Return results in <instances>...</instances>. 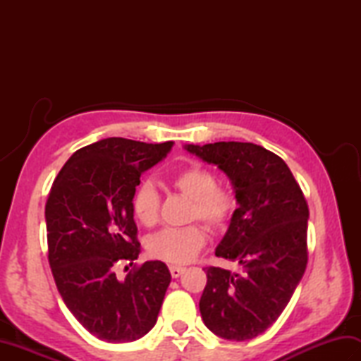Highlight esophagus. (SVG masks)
I'll use <instances>...</instances> for the list:
<instances>
[{
  "label": "esophagus",
  "mask_w": 361,
  "mask_h": 361,
  "mask_svg": "<svg viewBox=\"0 0 361 361\" xmlns=\"http://www.w3.org/2000/svg\"><path fill=\"white\" fill-rule=\"evenodd\" d=\"M169 270H171L172 278H178V276H181L183 273H185L186 268L185 267H180V265H171V267H169Z\"/></svg>",
  "instance_id": "obj_1"
}]
</instances>
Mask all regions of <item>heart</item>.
Returning a JSON list of instances; mask_svg holds the SVG:
<instances>
[{"instance_id":"heart-1","label":"heart","mask_w":361,"mask_h":361,"mask_svg":"<svg viewBox=\"0 0 361 361\" xmlns=\"http://www.w3.org/2000/svg\"><path fill=\"white\" fill-rule=\"evenodd\" d=\"M172 188L190 200L189 219H200L214 231L225 229L237 209V198L231 189L219 185L217 175L203 166H188L171 176ZM161 198L155 186L149 181L136 188L132 198L135 219L145 228L158 224ZM204 228L190 224L183 228H166L147 240L152 257L167 264L183 265L197 257L204 247Z\"/></svg>"}]
</instances>
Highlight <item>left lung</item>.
Returning a JSON list of instances; mask_svg holds the SVG:
<instances>
[{"label": "left lung", "mask_w": 361, "mask_h": 361, "mask_svg": "<svg viewBox=\"0 0 361 361\" xmlns=\"http://www.w3.org/2000/svg\"><path fill=\"white\" fill-rule=\"evenodd\" d=\"M186 150L219 166L239 203L216 256L239 262L242 271L206 268L203 323L225 340L256 338L287 307L307 267V202L283 159L257 144H189Z\"/></svg>", "instance_id": "obj_1"}]
</instances>
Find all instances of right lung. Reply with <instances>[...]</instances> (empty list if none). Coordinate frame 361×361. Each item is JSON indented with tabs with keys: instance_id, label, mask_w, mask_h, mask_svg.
<instances>
[{
	"instance_id": "1",
	"label": "right lung",
	"mask_w": 361,
	"mask_h": 361,
	"mask_svg": "<svg viewBox=\"0 0 361 361\" xmlns=\"http://www.w3.org/2000/svg\"><path fill=\"white\" fill-rule=\"evenodd\" d=\"M172 144L106 137L74 152L52 183L44 206L51 271L66 307L99 340L135 341L157 323L172 278L161 260L133 262L141 245L132 198ZM124 264L133 268L121 280Z\"/></svg>"
}]
</instances>
